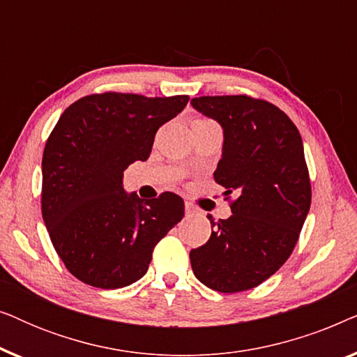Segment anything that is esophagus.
Instances as JSON below:
<instances>
[{
    "label": "esophagus",
    "mask_w": 357,
    "mask_h": 357,
    "mask_svg": "<svg viewBox=\"0 0 357 357\" xmlns=\"http://www.w3.org/2000/svg\"><path fill=\"white\" fill-rule=\"evenodd\" d=\"M185 214L187 216H195V214H198V208L192 203H185Z\"/></svg>",
    "instance_id": "34e87169"
}]
</instances>
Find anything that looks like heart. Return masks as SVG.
<instances>
[{
	"instance_id": "b5f03b06",
	"label": "heart",
	"mask_w": 357,
	"mask_h": 357,
	"mask_svg": "<svg viewBox=\"0 0 357 357\" xmlns=\"http://www.w3.org/2000/svg\"><path fill=\"white\" fill-rule=\"evenodd\" d=\"M206 121H209V120H197L195 123H206Z\"/></svg>"
}]
</instances>
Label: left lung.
<instances>
[{
    "instance_id": "1",
    "label": "left lung",
    "mask_w": 357,
    "mask_h": 357,
    "mask_svg": "<svg viewBox=\"0 0 357 357\" xmlns=\"http://www.w3.org/2000/svg\"><path fill=\"white\" fill-rule=\"evenodd\" d=\"M192 105L222 126L214 180L237 193L231 218L208 216L216 231L190 252L193 273L214 291L252 289L284 265L310 209L304 144L289 116L266 100L203 96Z\"/></svg>"
}]
</instances>
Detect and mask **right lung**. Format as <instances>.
I'll use <instances>...</instances> for the list:
<instances>
[{
	"instance_id": "1",
	"label": "right lung",
	"mask_w": 357,
	"mask_h": 357,
	"mask_svg": "<svg viewBox=\"0 0 357 357\" xmlns=\"http://www.w3.org/2000/svg\"><path fill=\"white\" fill-rule=\"evenodd\" d=\"M188 96L121 92L86 96L63 112L42 159V216L66 270L86 284L119 289L148 271L160 238L182 221L183 199H141L123 190V170L146 160L155 131Z\"/></svg>"
}]
</instances>
